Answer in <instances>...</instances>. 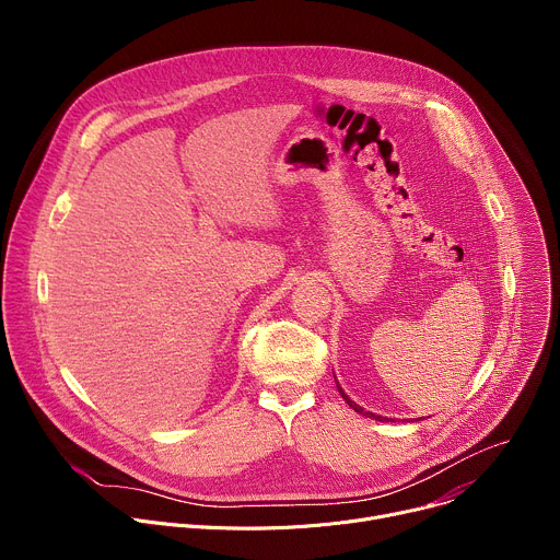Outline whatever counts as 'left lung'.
<instances>
[{
    "instance_id": "8db88e82",
    "label": "left lung",
    "mask_w": 560,
    "mask_h": 560,
    "mask_svg": "<svg viewBox=\"0 0 560 560\" xmlns=\"http://www.w3.org/2000/svg\"><path fill=\"white\" fill-rule=\"evenodd\" d=\"M337 387H339V392H341V396H343V398H346V404H348V406H350V408H354V412H359V415H363V417H372V419H378V421H383V419H381V417H376V415H372V412H365V410H363V408H359V406H357V404H354V401H350V398H348V394H346V392H343V389H341V385H339V383H337Z\"/></svg>"
}]
</instances>
